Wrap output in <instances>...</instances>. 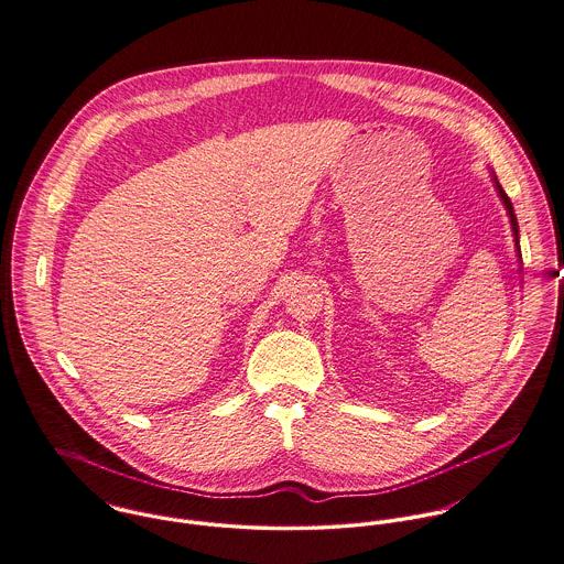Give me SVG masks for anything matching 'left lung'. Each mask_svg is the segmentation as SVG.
<instances>
[{"label": "left lung", "instance_id": "obj_1", "mask_svg": "<svg viewBox=\"0 0 564 564\" xmlns=\"http://www.w3.org/2000/svg\"><path fill=\"white\" fill-rule=\"evenodd\" d=\"M495 181H497V178H495ZM497 189H499V196H501V200H503V205H506V209H508V214H510V223H512L514 239H517V252H519V257H521V250H519V225H517V218H514V212H512V203H510V198L506 196V192L501 189L499 183H497Z\"/></svg>", "mask_w": 564, "mask_h": 564}]
</instances>
